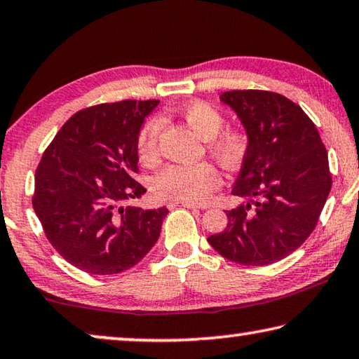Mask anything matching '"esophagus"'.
Here are the masks:
<instances>
[{"mask_svg": "<svg viewBox=\"0 0 359 359\" xmlns=\"http://www.w3.org/2000/svg\"><path fill=\"white\" fill-rule=\"evenodd\" d=\"M177 206H182V208H189V209H204L206 206H200V204H193V203H182V201H169L168 203V208L169 209H174Z\"/></svg>", "mask_w": 359, "mask_h": 359, "instance_id": "34e87169", "label": "esophagus"}]
</instances>
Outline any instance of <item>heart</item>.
<instances>
[{
	"label": "heart",
	"instance_id": "obj_1",
	"mask_svg": "<svg viewBox=\"0 0 359 359\" xmlns=\"http://www.w3.org/2000/svg\"><path fill=\"white\" fill-rule=\"evenodd\" d=\"M179 116L206 142L209 155L222 168L235 169L249 149V135L243 126H224L225 116L206 100H193L180 107ZM163 121L147 119L137 135V153L142 163L153 164L159 158V135ZM222 185L219 169L208 161L195 164H169L153 179V191L159 198L182 203H204Z\"/></svg>",
	"mask_w": 359,
	"mask_h": 359
}]
</instances>
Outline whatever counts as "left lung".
<instances>
[{"instance_id":"8db88e82","label":"left lung","mask_w":359,"mask_h":359,"mask_svg":"<svg viewBox=\"0 0 359 359\" xmlns=\"http://www.w3.org/2000/svg\"><path fill=\"white\" fill-rule=\"evenodd\" d=\"M249 135L231 193L246 204L226 210V229L208 241L222 257L248 266L287 257L315 230L332 187L327 151L306 113L270 90L220 95Z\"/></svg>"}]
</instances>
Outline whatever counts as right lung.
Returning a JSON list of instances; mask_svg holds the SVG:
<instances>
[{
	"label": "right lung",
	"mask_w": 359,
	"mask_h": 359,
	"mask_svg": "<svg viewBox=\"0 0 359 359\" xmlns=\"http://www.w3.org/2000/svg\"><path fill=\"white\" fill-rule=\"evenodd\" d=\"M159 100H121L75 113L43 153L33 209L44 235L68 264L90 275L137 265L161 233L169 210L123 206L147 191L137 135Z\"/></svg>",
	"instance_id": "1"
}]
</instances>
